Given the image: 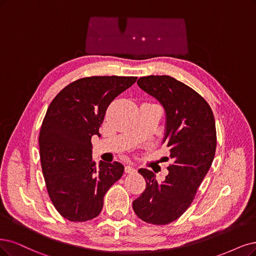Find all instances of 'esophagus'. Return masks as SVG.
I'll return each mask as SVG.
<instances>
[{
    "label": "esophagus",
    "instance_id": "1",
    "mask_svg": "<svg viewBox=\"0 0 256 256\" xmlns=\"http://www.w3.org/2000/svg\"><path fill=\"white\" fill-rule=\"evenodd\" d=\"M126 173H128V174H133V173H135L136 172V168H134V166H126Z\"/></svg>",
    "mask_w": 256,
    "mask_h": 256
}]
</instances>
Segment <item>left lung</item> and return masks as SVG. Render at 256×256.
<instances>
[{
	"label": "left lung",
	"mask_w": 256,
	"mask_h": 256,
	"mask_svg": "<svg viewBox=\"0 0 256 256\" xmlns=\"http://www.w3.org/2000/svg\"><path fill=\"white\" fill-rule=\"evenodd\" d=\"M138 86L162 104L166 112L162 144L170 148L173 164L162 182L148 168L144 192L133 202L140 220L168 224L179 218L192 204L198 186L213 162L216 128L212 110L194 90L170 76H148Z\"/></svg>",
	"instance_id": "8db88e82"
}]
</instances>
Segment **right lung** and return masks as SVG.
Wrapping results in <instances>:
<instances>
[{
    "label": "right lung",
    "mask_w": 256,
    "mask_h": 256,
    "mask_svg": "<svg viewBox=\"0 0 256 256\" xmlns=\"http://www.w3.org/2000/svg\"><path fill=\"white\" fill-rule=\"evenodd\" d=\"M137 77L98 76L74 81L52 101L43 120L40 157L47 192L54 208L70 222L97 217L108 188L123 174L115 162H92V137L100 136L110 102Z\"/></svg>",
    "instance_id": "1"
}]
</instances>
